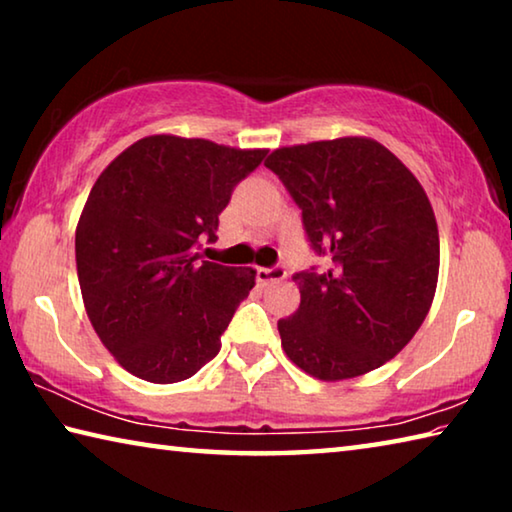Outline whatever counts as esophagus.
Instances as JSON below:
<instances>
[{"label":"esophagus","mask_w":512,"mask_h":512,"mask_svg":"<svg viewBox=\"0 0 512 512\" xmlns=\"http://www.w3.org/2000/svg\"><path fill=\"white\" fill-rule=\"evenodd\" d=\"M255 275H257V282H259V284L280 282V280H284V277H287V268H284L282 264H275V266H271V268L259 266L257 271H255Z\"/></svg>","instance_id":"esophagus-1"}]
</instances>
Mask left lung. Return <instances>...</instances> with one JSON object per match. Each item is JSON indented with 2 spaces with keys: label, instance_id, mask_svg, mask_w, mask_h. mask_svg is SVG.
Listing matches in <instances>:
<instances>
[{
  "label": "left lung",
  "instance_id": "1",
  "mask_svg": "<svg viewBox=\"0 0 512 512\" xmlns=\"http://www.w3.org/2000/svg\"><path fill=\"white\" fill-rule=\"evenodd\" d=\"M264 164L325 262L293 275L300 307L277 320L284 352L325 381L384 366L418 332L436 293L438 225L422 185L366 137L287 146Z\"/></svg>",
  "mask_w": 512,
  "mask_h": 512
}]
</instances>
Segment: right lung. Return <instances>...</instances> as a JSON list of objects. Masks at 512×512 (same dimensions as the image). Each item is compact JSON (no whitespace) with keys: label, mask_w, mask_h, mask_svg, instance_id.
I'll list each match as a JSON object with an SVG mask.
<instances>
[{"label":"right lung","mask_w":512,"mask_h":512,"mask_svg":"<svg viewBox=\"0 0 512 512\" xmlns=\"http://www.w3.org/2000/svg\"><path fill=\"white\" fill-rule=\"evenodd\" d=\"M266 151L151 135L101 173L76 228V268L94 332L153 384L196 375L255 287L253 268L203 262L219 214Z\"/></svg>","instance_id":"add662e5"}]
</instances>
